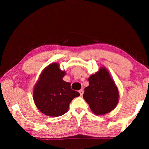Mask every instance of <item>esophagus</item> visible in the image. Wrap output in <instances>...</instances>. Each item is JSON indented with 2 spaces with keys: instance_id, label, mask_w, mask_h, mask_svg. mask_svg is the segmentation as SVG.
<instances>
[{
  "instance_id": "esophagus-1",
  "label": "esophagus",
  "mask_w": 149,
  "mask_h": 149,
  "mask_svg": "<svg viewBox=\"0 0 149 149\" xmlns=\"http://www.w3.org/2000/svg\"><path fill=\"white\" fill-rule=\"evenodd\" d=\"M79 93H80V95H81V96H82V95H83V94H84V89H80V90L79 91Z\"/></svg>"
}]
</instances>
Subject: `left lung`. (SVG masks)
Segmentation results:
<instances>
[{"mask_svg":"<svg viewBox=\"0 0 149 149\" xmlns=\"http://www.w3.org/2000/svg\"><path fill=\"white\" fill-rule=\"evenodd\" d=\"M89 85L85 87L84 99L96 115H104L113 110L119 101V91L114 81L105 67L89 77Z\"/></svg>","mask_w":149,"mask_h":149,"instance_id":"left-lung-1","label":"left lung"}]
</instances>
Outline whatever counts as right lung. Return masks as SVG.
Listing matches in <instances>:
<instances>
[{"mask_svg": "<svg viewBox=\"0 0 149 149\" xmlns=\"http://www.w3.org/2000/svg\"><path fill=\"white\" fill-rule=\"evenodd\" d=\"M65 72L60 64L54 62L42 70L33 91V98L37 108L45 115L57 117L64 114L70 103L79 93L72 90L70 83L63 80Z\"/></svg>", "mask_w": 149, "mask_h": 149, "instance_id": "right-lung-1", "label": "right lung"}]
</instances>
